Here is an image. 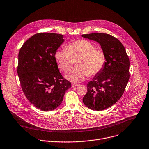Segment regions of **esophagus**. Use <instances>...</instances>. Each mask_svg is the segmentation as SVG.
I'll return each instance as SVG.
<instances>
[{
	"instance_id": "1",
	"label": "esophagus",
	"mask_w": 149,
	"mask_h": 149,
	"mask_svg": "<svg viewBox=\"0 0 149 149\" xmlns=\"http://www.w3.org/2000/svg\"><path fill=\"white\" fill-rule=\"evenodd\" d=\"M79 86L78 84H75V83H72V87H76V86Z\"/></svg>"
}]
</instances>
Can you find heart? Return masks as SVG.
Masks as SVG:
<instances>
[{
    "label": "heart",
    "instance_id": "1",
    "mask_svg": "<svg viewBox=\"0 0 149 149\" xmlns=\"http://www.w3.org/2000/svg\"><path fill=\"white\" fill-rule=\"evenodd\" d=\"M59 68L67 72L76 62L77 67L66 74V78L75 83L83 81L88 75L95 76L103 70L106 62L104 52L86 40L68 44L66 49H59L55 54Z\"/></svg>",
    "mask_w": 149,
    "mask_h": 149
}]
</instances>
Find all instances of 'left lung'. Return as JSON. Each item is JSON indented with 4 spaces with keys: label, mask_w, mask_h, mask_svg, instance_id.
Instances as JSON below:
<instances>
[{
    "label": "left lung",
    "mask_w": 149,
    "mask_h": 149,
    "mask_svg": "<svg viewBox=\"0 0 149 149\" xmlns=\"http://www.w3.org/2000/svg\"><path fill=\"white\" fill-rule=\"evenodd\" d=\"M82 37L98 42L106 55L103 68L88 83L83 102L91 110H104L123 96L130 78V59L123 45L110 34L94 33Z\"/></svg>",
    "instance_id": "left-lung-1"
}]
</instances>
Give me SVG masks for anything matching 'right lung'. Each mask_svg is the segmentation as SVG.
<instances>
[{
  "label": "right lung",
  "instance_id": "right-lung-1",
  "mask_svg": "<svg viewBox=\"0 0 149 149\" xmlns=\"http://www.w3.org/2000/svg\"><path fill=\"white\" fill-rule=\"evenodd\" d=\"M63 35L37 33L24 43L18 53L17 72L22 90L37 109L51 111L60 106L71 83L58 69L55 54Z\"/></svg>",
  "mask_w": 149,
  "mask_h": 149
}]
</instances>
